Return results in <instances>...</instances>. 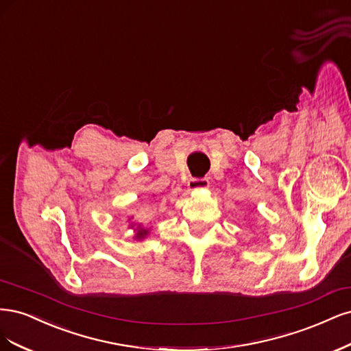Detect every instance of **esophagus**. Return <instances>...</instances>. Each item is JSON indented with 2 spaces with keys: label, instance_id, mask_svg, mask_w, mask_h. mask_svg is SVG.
I'll return each mask as SVG.
<instances>
[{
  "label": "esophagus",
  "instance_id": "obj_1",
  "mask_svg": "<svg viewBox=\"0 0 351 351\" xmlns=\"http://www.w3.org/2000/svg\"><path fill=\"white\" fill-rule=\"evenodd\" d=\"M208 185H210V182H208L207 178H192V179H189V182H188V188L191 191L208 188Z\"/></svg>",
  "mask_w": 351,
  "mask_h": 351
}]
</instances>
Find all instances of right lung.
<instances>
[{
  "instance_id": "obj_1",
  "label": "right lung",
  "mask_w": 351,
  "mask_h": 351,
  "mask_svg": "<svg viewBox=\"0 0 351 351\" xmlns=\"http://www.w3.org/2000/svg\"><path fill=\"white\" fill-rule=\"evenodd\" d=\"M147 233H149V232L144 230L143 228H140V226H138V230H137V234H135V237H137V239H143V237H145Z\"/></svg>"
}]
</instances>
